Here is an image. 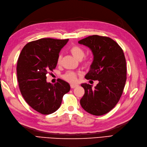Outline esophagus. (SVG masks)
I'll return each mask as SVG.
<instances>
[{"label":"esophagus","instance_id":"34e87169","mask_svg":"<svg viewBox=\"0 0 147 147\" xmlns=\"http://www.w3.org/2000/svg\"><path fill=\"white\" fill-rule=\"evenodd\" d=\"M77 86H78L77 84H70V87L71 88V89H74V88L77 87Z\"/></svg>","mask_w":147,"mask_h":147}]
</instances>
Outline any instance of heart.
I'll return each instance as SVG.
<instances>
[{"instance_id":"obj_1","label":"heart","mask_w":147,"mask_h":147,"mask_svg":"<svg viewBox=\"0 0 147 147\" xmlns=\"http://www.w3.org/2000/svg\"><path fill=\"white\" fill-rule=\"evenodd\" d=\"M70 51L73 56L76 58L77 59L80 60L84 57L85 51L82 48H81L80 46L78 45H74L70 49ZM62 59V56L61 55H59L57 58V63L60 64ZM90 62V58L89 57H85L82 61V65L84 67L89 66ZM77 74L73 71H68V72L65 73L62 76V78L65 80L67 81L68 82L74 83L76 82L77 79Z\"/></svg>"}]
</instances>
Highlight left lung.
Segmentation results:
<instances>
[{"label": "left lung", "mask_w": 147, "mask_h": 147, "mask_svg": "<svg viewBox=\"0 0 147 147\" xmlns=\"http://www.w3.org/2000/svg\"><path fill=\"white\" fill-rule=\"evenodd\" d=\"M89 47L94 55L92 63L85 78L98 80L91 85L82 84L85 94L80 103L91 115L101 116L113 109L123 94L126 80V64L122 48L111 38L92 35L79 41Z\"/></svg>", "instance_id": "obj_1"}]
</instances>
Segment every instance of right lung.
Here are the masks:
<instances>
[{
    "mask_svg": "<svg viewBox=\"0 0 147 147\" xmlns=\"http://www.w3.org/2000/svg\"><path fill=\"white\" fill-rule=\"evenodd\" d=\"M68 41L42 38L27 43L18 60L17 76L22 97L32 109L50 115L60 107L64 94L70 91L68 82L58 79L54 85L47 82V74L57 65L59 53Z\"/></svg>",
    "mask_w": 147,
    "mask_h": 147,
    "instance_id": "1",
    "label": "right lung"
}]
</instances>
